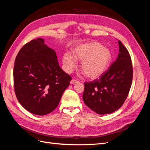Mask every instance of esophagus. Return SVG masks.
I'll return each instance as SVG.
<instances>
[{
    "label": "esophagus",
    "mask_w": 150,
    "mask_h": 150,
    "mask_svg": "<svg viewBox=\"0 0 150 150\" xmlns=\"http://www.w3.org/2000/svg\"><path fill=\"white\" fill-rule=\"evenodd\" d=\"M78 83V81L75 80V79H72V80L70 81V84H76V83Z\"/></svg>",
    "instance_id": "34e87169"
}]
</instances>
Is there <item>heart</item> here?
I'll use <instances>...</instances> for the list:
<instances>
[{"label": "heart", "mask_w": 150, "mask_h": 150, "mask_svg": "<svg viewBox=\"0 0 150 150\" xmlns=\"http://www.w3.org/2000/svg\"><path fill=\"white\" fill-rule=\"evenodd\" d=\"M72 56L66 52L62 63L67 72H71L77 66L76 60L82 61L81 70L90 79H96L106 71L111 61L112 55L108 48L98 42H90L76 46L72 50Z\"/></svg>", "instance_id": "obj_1"}]
</instances>
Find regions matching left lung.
Here are the masks:
<instances>
[{
  "instance_id": "1",
  "label": "left lung",
  "mask_w": 150,
  "mask_h": 150,
  "mask_svg": "<svg viewBox=\"0 0 150 150\" xmlns=\"http://www.w3.org/2000/svg\"><path fill=\"white\" fill-rule=\"evenodd\" d=\"M119 54L107 71L93 82L84 83L83 99L86 105L99 115L112 113L120 108L128 96L133 79L129 52L118 40Z\"/></svg>"
}]
</instances>
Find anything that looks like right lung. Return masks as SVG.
Returning <instances> with one entry per match:
<instances>
[{
	"instance_id": "add662e5",
	"label": "right lung",
	"mask_w": 150,
	"mask_h": 150,
	"mask_svg": "<svg viewBox=\"0 0 150 150\" xmlns=\"http://www.w3.org/2000/svg\"><path fill=\"white\" fill-rule=\"evenodd\" d=\"M71 80L59 65L55 51L43 39L31 40L17 54L15 93L21 105L33 114L46 115L55 110Z\"/></svg>"
}]
</instances>
